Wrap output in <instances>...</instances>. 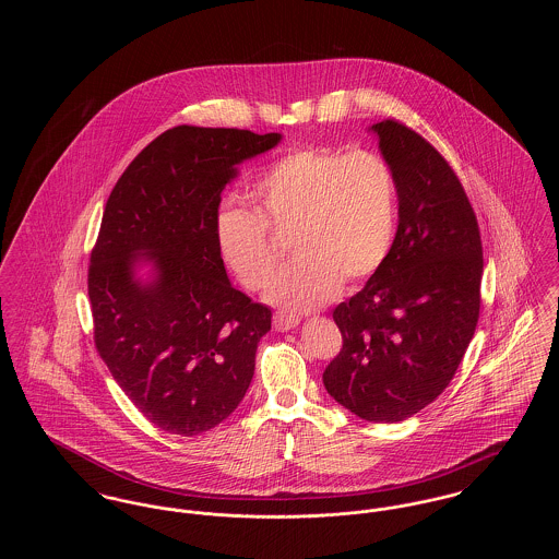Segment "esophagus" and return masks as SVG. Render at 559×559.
I'll use <instances>...</instances> for the list:
<instances>
[{
  "mask_svg": "<svg viewBox=\"0 0 559 559\" xmlns=\"http://www.w3.org/2000/svg\"><path fill=\"white\" fill-rule=\"evenodd\" d=\"M272 324H274L276 331H292L299 324V319L293 317V314H287V312H276L274 319H272Z\"/></svg>",
  "mask_w": 559,
  "mask_h": 559,
  "instance_id": "esophagus-1",
  "label": "esophagus"
}]
</instances>
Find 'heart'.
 Here are the masks:
<instances>
[{"mask_svg": "<svg viewBox=\"0 0 559 559\" xmlns=\"http://www.w3.org/2000/svg\"><path fill=\"white\" fill-rule=\"evenodd\" d=\"M251 201L253 212L228 207L217 215L219 255L245 289L262 292L285 255L277 240H287L295 260L267 299L297 312L326 304L342 283L369 281L396 237V176L371 151L295 148L255 180Z\"/></svg>", "mask_w": 559, "mask_h": 559, "instance_id": "1", "label": "heart"}]
</instances>
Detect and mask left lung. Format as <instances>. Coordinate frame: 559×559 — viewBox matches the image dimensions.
I'll use <instances>...</instances> for the list:
<instances>
[{
  "label": "left lung",
  "instance_id": "8db88e82",
  "mask_svg": "<svg viewBox=\"0 0 559 559\" xmlns=\"http://www.w3.org/2000/svg\"><path fill=\"white\" fill-rule=\"evenodd\" d=\"M399 185V230L367 285L333 310L342 352L322 372L356 417L396 424L451 383L479 319L481 240L449 160L396 119L374 123Z\"/></svg>",
  "mask_w": 559,
  "mask_h": 559
}]
</instances>
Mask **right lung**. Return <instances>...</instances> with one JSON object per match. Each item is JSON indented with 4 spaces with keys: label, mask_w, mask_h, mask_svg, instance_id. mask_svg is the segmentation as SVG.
I'll use <instances>...</instances> for the list:
<instances>
[{
    "label": "right lung",
    "mask_w": 559,
    "mask_h": 559,
    "mask_svg": "<svg viewBox=\"0 0 559 559\" xmlns=\"http://www.w3.org/2000/svg\"><path fill=\"white\" fill-rule=\"evenodd\" d=\"M281 133L178 126L128 165L90 255L94 344L135 408L163 431L199 436L245 396L272 312L228 281L215 224L237 165ZM154 266L153 282L134 266Z\"/></svg>",
    "instance_id": "right-lung-1"
}]
</instances>
